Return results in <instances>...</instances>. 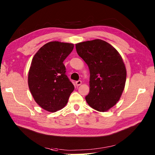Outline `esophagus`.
<instances>
[{
	"label": "esophagus",
	"instance_id": "1",
	"mask_svg": "<svg viewBox=\"0 0 155 155\" xmlns=\"http://www.w3.org/2000/svg\"><path fill=\"white\" fill-rule=\"evenodd\" d=\"M81 84H82V81H81L78 80L77 81H76V85H77V86H80Z\"/></svg>",
	"mask_w": 155,
	"mask_h": 155
}]
</instances>
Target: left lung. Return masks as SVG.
I'll return each instance as SVG.
<instances>
[{
  "instance_id": "1",
  "label": "left lung",
  "mask_w": 155,
  "mask_h": 155,
  "mask_svg": "<svg viewBox=\"0 0 155 155\" xmlns=\"http://www.w3.org/2000/svg\"><path fill=\"white\" fill-rule=\"evenodd\" d=\"M76 50L90 71V91L85 97L94 109L105 112L117 104L125 86L127 71L121 56L101 39L76 45Z\"/></svg>"
}]
</instances>
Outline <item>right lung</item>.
<instances>
[{"label": "right lung", "mask_w": 155, "mask_h": 155, "mask_svg": "<svg viewBox=\"0 0 155 155\" xmlns=\"http://www.w3.org/2000/svg\"><path fill=\"white\" fill-rule=\"evenodd\" d=\"M73 48L71 43L48 42L32 60L28 77L29 89L36 103L48 112L63 108L74 89L63 63Z\"/></svg>", "instance_id": "add662e5"}]
</instances>
